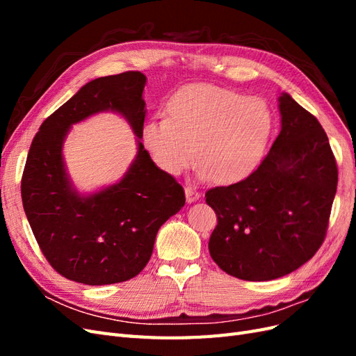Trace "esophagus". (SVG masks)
Instances as JSON below:
<instances>
[{"mask_svg": "<svg viewBox=\"0 0 356 356\" xmlns=\"http://www.w3.org/2000/svg\"><path fill=\"white\" fill-rule=\"evenodd\" d=\"M200 197V193L196 191L193 187H186V199L188 203L196 202Z\"/></svg>", "mask_w": 356, "mask_h": 356, "instance_id": "1", "label": "esophagus"}]
</instances>
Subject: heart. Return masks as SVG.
<instances>
[{
    "label": "heart",
    "mask_w": 356,
    "mask_h": 356,
    "mask_svg": "<svg viewBox=\"0 0 356 356\" xmlns=\"http://www.w3.org/2000/svg\"><path fill=\"white\" fill-rule=\"evenodd\" d=\"M272 129L273 114L264 99L197 84L170 99L168 117L147 122L143 138L168 174H182L199 154L200 178L233 182L258 163Z\"/></svg>",
    "instance_id": "heart-1"
}]
</instances>
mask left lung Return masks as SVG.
I'll return each mask as SVG.
<instances>
[{
  "label": "left lung",
  "instance_id": "left-lung-1",
  "mask_svg": "<svg viewBox=\"0 0 356 356\" xmlns=\"http://www.w3.org/2000/svg\"><path fill=\"white\" fill-rule=\"evenodd\" d=\"M281 132L251 175L207 191L217 213L209 254L243 281H272L297 270L325 239L337 165L315 115L279 96Z\"/></svg>",
  "mask_w": 356,
  "mask_h": 356
}]
</instances>
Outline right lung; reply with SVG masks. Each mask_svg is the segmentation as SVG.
<instances>
[{
  "mask_svg": "<svg viewBox=\"0 0 356 356\" xmlns=\"http://www.w3.org/2000/svg\"><path fill=\"white\" fill-rule=\"evenodd\" d=\"M147 77L127 71L84 84L47 117L28 153L22 202L41 252L63 277L86 285L124 282L147 266L159 229L186 203L184 188L159 169L143 138ZM102 111L122 113L138 138L125 177L83 197L73 188L61 156L69 127Z\"/></svg>",
  "mask_w": 356,
  "mask_h": 356,
  "instance_id": "right-lung-1",
  "label": "right lung"
}]
</instances>
